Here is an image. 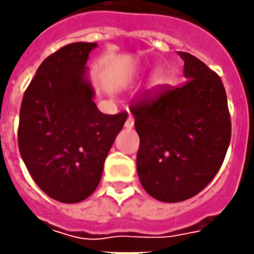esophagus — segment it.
<instances>
[{"instance_id": "esophagus-1", "label": "esophagus", "mask_w": 254, "mask_h": 254, "mask_svg": "<svg viewBox=\"0 0 254 254\" xmlns=\"http://www.w3.org/2000/svg\"><path fill=\"white\" fill-rule=\"evenodd\" d=\"M124 127H126V128H132V127H134V117L131 115H128V117H127V120H126V123H124Z\"/></svg>"}]
</instances>
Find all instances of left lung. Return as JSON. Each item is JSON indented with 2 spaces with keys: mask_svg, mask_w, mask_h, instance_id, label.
Here are the masks:
<instances>
[{
  "mask_svg": "<svg viewBox=\"0 0 254 254\" xmlns=\"http://www.w3.org/2000/svg\"><path fill=\"white\" fill-rule=\"evenodd\" d=\"M178 54L185 61L187 81L159 85L130 106L139 135V182L163 202L198 194L218 173L231 141L221 78L194 56Z\"/></svg>",
  "mask_w": 254,
  "mask_h": 254,
  "instance_id": "1",
  "label": "left lung"
}]
</instances>
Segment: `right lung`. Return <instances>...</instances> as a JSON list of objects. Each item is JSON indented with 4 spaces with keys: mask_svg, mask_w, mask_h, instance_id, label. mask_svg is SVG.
Here are the masks:
<instances>
[{
    "mask_svg": "<svg viewBox=\"0 0 254 254\" xmlns=\"http://www.w3.org/2000/svg\"><path fill=\"white\" fill-rule=\"evenodd\" d=\"M96 46L76 42L49 56L20 105V156L36 185L60 202H79L95 191L127 119V112L103 115L93 102L85 64Z\"/></svg>",
    "mask_w": 254,
    "mask_h": 254,
    "instance_id": "right-lung-1",
    "label": "right lung"
}]
</instances>
